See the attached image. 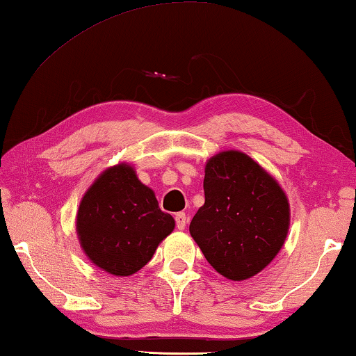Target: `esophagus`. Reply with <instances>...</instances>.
<instances>
[{
    "label": "esophagus",
    "instance_id": "1",
    "mask_svg": "<svg viewBox=\"0 0 356 356\" xmlns=\"http://www.w3.org/2000/svg\"><path fill=\"white\" fill-rule=\"evenodd\" d=\"M176 226L179 231H184L185 226H186V215L184 212H179L176 215Z\"/></svg>",
    "mask_w": 356,
    "mask_h": 356
}]
</instances>
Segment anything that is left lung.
Masks as SVG:
<instances>
[{
    "label": "left lung",
    "mask_w": 356,
    "mask_h": 356,
    "mask_svg": "<svg viewBox=\"0 0 356 356\" xmlns=\"http://www.w3.org/2000/svg\"><path fill=\"white\" fill-rule=\"evenodd\" d=\"M204 195L206 202L193 216L190 234L207 262L232 281L257 275L287 237L286 193L251 156L226 150L207 160Z\"/></svg>",
    "instance_id": "8db88e82"
}]
</instances>
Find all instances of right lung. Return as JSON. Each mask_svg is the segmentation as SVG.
<instances>
[{
	"label": "right lung",
	"mask_w": 356,
	"mask_h": 356,
	"mask_svg": "<svg viewBox=\"0 0 356 356\" xmlns=\"http://www.w3.org/2000/svg\"><path fill=\"white\" fill-rule=\"evenodd\" d=\"M174 226L172 216L160 210L155 193L127 163L102 172L76 212V236L84 254L114 276L143 268Z\"/></svg>",
	"instance_id": "add662e5"
}]
</instances>
